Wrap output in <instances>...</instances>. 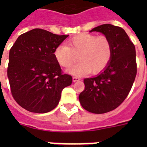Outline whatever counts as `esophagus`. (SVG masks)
<instances>
[{
    "mask_svg": "<svg viewBox=\"0 0 147 147\" xmlns=\"http://www.w3.org/2000/svg\"><path fill=\"white\" fill-rule=\"evenodd\" d=\"M79 80H80V78H78V77H77V76H73V77H72V81H73L74 82H78V81Z\"/></svg>",
    "mask_w": 147,
    "mask_h": 147,
    "instance_id": "obj_1",
    "label": "esophagus"
}]
</instances>
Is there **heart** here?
Wrapping results in <instances>:
<instances>
[{
	"instance_id": "1",
	"label": "heart",
	"mask_w": 147,
	"mask_h": 147,
	"mask_svg": "<svg viewBox=\"0 0 147 147\" xmlns=\"http://www.w3.org/2000/svg\"><path fill=\"white\" fill-rule=\"evenodd\" d=\"M68 45H60L54 50V57L64 68H69L76 60L80 62L69 71L81 76L91 71L100 73L109 64L112 57V45L105 36L81 33L68 41Z\"/></svg>"
}]
</instances>
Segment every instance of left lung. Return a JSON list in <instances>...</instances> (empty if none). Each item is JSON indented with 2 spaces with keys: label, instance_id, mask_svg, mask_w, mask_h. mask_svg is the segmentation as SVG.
I'll return each mask as SVG.
<instances>
[{
  "label": "left lung",
  "instance_id": "left-lung-1",
  "mask_svg": "<svg viewBox=\"0 0 147 147\" xmlns=\"http://www.w3.org/2000/svg\"><path fill=\"white\" fill-rule=\"evenodd\" d=\"M100 32L110 40L112 57L98 76L85 78V89L79 94L82 107L94 114L111 111L125 100L137 76L136 49L123 29L103 24L90 32Z\"/></svg>",
  "mask_w": 147,
  "mask_h": 147
}]
</instances>
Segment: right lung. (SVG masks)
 I'll use <instances>...</instances> for the list:
<instances>
[{"label": "right lung", "mask_w": 147, "mask_h": 147, "mask_svg": "<svg viewBox=\"0 0 147 147\" xmlns=\"http://www.w3.org/2000/svg\"><path fill=\"white\" fill-rule=\"evenodd\" d=\"M69 35L33 29L17 38L9 53L7 77L16 102L26 111L47 113L58 105L63 88L72 82L62 72L54 50Z\"/></svg>", "instance_id": "1"}]
</instances>
